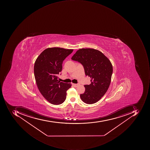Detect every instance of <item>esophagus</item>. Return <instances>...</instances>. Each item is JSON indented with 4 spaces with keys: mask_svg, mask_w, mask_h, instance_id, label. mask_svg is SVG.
Returning <instances> with one entry per match:
<instances>
[{
    "mask_svg": "<svg viewBox=\"0 0 150 150\" xmlns=\"http://www.w3.org/2000/svg\"><path fill=\"white\" fill-rule=\"evenodd\" d=\"M73 86H74V87H77L79 85V83H77V84H74V83H73L72 84Z\"/></svg>",
    "mask_w": 150,
    "mask_h": 150,
    "instance_id": "obj_1",
    "label": "esophagus"
}]
</instances>
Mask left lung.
<instances>
[{
	"label": "left lung",
	"instance_id": "left-lung-1",
	"mask_svg": "<svg viewBox=\"0 0 150 150\" xmlns=\"http://www.w3.org/2000/svg\"><path fill=\"white\" fill-rule=\"evenodd\" d=\"M71 59L83 66L86 75L91 77V83L84 85L85 91L81 100L87 104L96 103L104 96L110 86L113 66L110 60L97 50L82 48L77 50Z\"/></svg>",
	"mask_w": 150,
	"mask_h": 150
}]
</instances>
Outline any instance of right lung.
<instances>
[{
	"label": "right lung",
	"instance_id": "1",
	"mask_svg": "<svg viewBox=\"0 0 150 150\" xmlns=\"http://www.w3.org/2000/svg\"><path fill=\"white\" fill-rule=\"evenodd\" d=\"M74 50L59 47L45 50L35 60L34 67L35 78L40 93L53 105L65 101L71 83L60 82L57 75L62 70L63 61Z\"/></svg>",
	"mask_w": 150,
	"mask_h": 150
}]
</instances>
